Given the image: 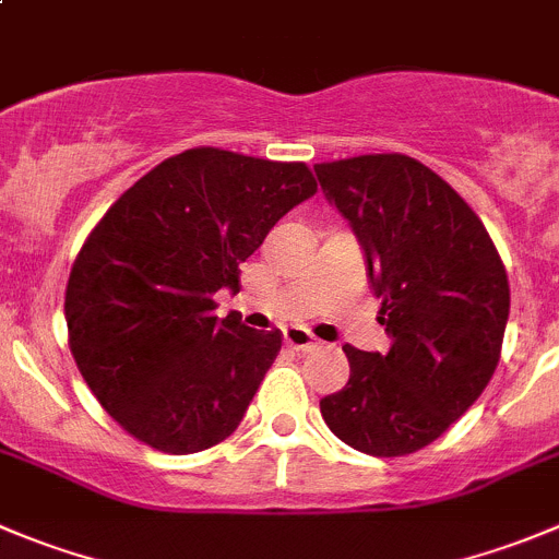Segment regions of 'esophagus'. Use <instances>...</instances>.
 <instances>
[{
	"label": "esophagus",
	"instance_id": "34e87169",
	"mask_svg": "<svg viewBox=\"0 0 559 559\" xmlns=\"http://www.w3.org/2000/svg\"><path fill=\"white\" fill-rule=\"evenodd\" d=\"M285 345L294 350H310V348H316L318 343L310 332H305V329H299V326H290V329H285Z\"/></svg>",
	"mask_w": 559,
	"mask_h": 559
}]
</instances>
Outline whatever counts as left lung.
I'll return each mask as SVG.
<instances>
[{
    "instance_id": "obj_1",
    "label": "left lung",
    "mask_w": 559,
    "mask_h": 559,
    "mask_svg": "<svg viewBox=\"0 0 559 559\" xmlns=\"http://www.w3.org/2000/svg\"><path fill=\"white\" fill-rule=\"evenodd\" d=\"M329 203L365 249L392 345H343L348 384L321 401L329 430L359 453L423 450L480 397L502 350L510 285L480 216L403 153L316 164Z\"/></svg>"
}]
</instances>
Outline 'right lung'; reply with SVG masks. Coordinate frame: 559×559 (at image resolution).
<instances>
[{"label": "right lung", "instance_id": "1", "mask_svg": "<svg viewBox=\"0 0 559 559\" xmlns=\"http://www.w3.org/2000/svg\"><path fill=\"white\" fill-rule=\"evenodd\" d=\"M318 183L301 162L191 147L142 175L93 227L66 288L71 354L134 439L169 455L225 442L283 334L258 332L216 290Z\"/></svg>", "mask_w": 559, "mask_h": 559}]
</instances>
